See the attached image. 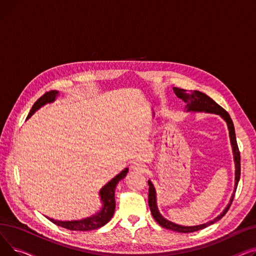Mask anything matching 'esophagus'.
Wrapping results in <instances>:
<instances>
[{"mask_svg": "<svg viewBox=\"0 0 256 256\" xmlns=\"http://www.w3.org/2000/svg\"><path fill=\"white\" fill-rule=\"evenodd\" d=\"M132 169L134 171H137V172H140V173H144V172L146 171L147 167H146V165H145L144 163H142V162H136V163L132 164Z\"/></svg>", "mask_w": 256, "mask_h": 256, "instance_id": "1", "label": "esophagus"}]
</instances>
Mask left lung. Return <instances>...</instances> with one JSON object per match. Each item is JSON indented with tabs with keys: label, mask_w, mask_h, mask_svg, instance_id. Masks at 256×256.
Masks as SVG:
<instances>
[{
	"label": "left lung",
	"mask_w": 256,
	"mask_h": 256,
	"mask_svg": "<svg viewBox=\"0 0 256 256\" xmlns=\"http://www.w3.org/2000/svg\"><path fill=\"white\" fill-rule=\"evenodd\" d=\"M174 92H176V96L182 98L184 102H186V108L188 111H198V112H210V113H216L221 115L227 122L228 126V130H230V141H232V150H234V162H236V184H234V194L238 188V184L240 180V150H238V146L236 143V132H234V122L230 118V115L228 114L221 106H219L216 102L214 100H212L210 96H208L206 94L200 92V91H188L186 89H182V88H173ZM150 184V191H148V204H150V212L152 214V217L154 218V220L164 228H167V230H174L178 232H197L200 230H204V228L210 226V224L219 221L224 214L227 212V210H230L232 200L234 197V194L232 195V198L230 200V204L226 206V208L223 210V212L217 218H214L212 221H210L208 223L201 224V225H197V226H182V225H178L176 223H172L170 221H168L167 219H165L162 214L158 212V206H156V191L154 188L152 186V184L150 182H148Z\"/></svg>",
	"instance_id": "8db88e82"
}]
</instances>
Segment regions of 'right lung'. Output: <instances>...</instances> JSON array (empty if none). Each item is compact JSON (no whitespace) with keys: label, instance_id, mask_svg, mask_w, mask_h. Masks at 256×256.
<instances>
[{"label":"right lung","instance_id":"obj_1","mask_svg":"<svg viewBox=\"0 0 256 256\" xmlns=\"http://www.w3.org/2000/svg\"><path fill=\"white\" fill-rule=\"evenodd\" d=\"M58 94L57 91L52 90L48 92H46L42 96H40L35 104H33L32 109L28 115V118L36 111L40 106H44L46 102H50L55 100V98ZM128 173V168H126L124 171H121L117 176H115L111 182H108L102 189L100 190V194L102 197V201L104 204V206L100 212H98L94 216L90 218H86L83 220L78 221H57L52 218H48L50 222L56 224L58 226H61L63 228L70 230H80V232H86V230H98V228L104 226L111 220L113 217V214L115 210V189L116 184L119 180H122Z\"/></svg>","mask_w":256,"mask_h":256}]
</instances>
